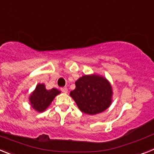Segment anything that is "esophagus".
<instances>
[{"label":"esophagus","instance_id":"1","mask_svg":"<svg viewBox=\"0 0 154 154\" xmlns=\"http://www.w3.org/2000/svg\"><path fill=\"white\" fill-rule=\"evenodd\" d=\"M60 90H61V91L63 92V93H67V91H68L67 88H62Z\"/></svg>","mask_w":154,"mask_h":154}]
</instances>
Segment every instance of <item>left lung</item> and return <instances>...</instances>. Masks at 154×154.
Instances as JSON below:
<instances>
[{
    "mask_svg": "<svg viewBox=\"0 0 154 154\" xmlns=\"http://www.w3.org/2000/svg\"><path fill=\"white\" fill-rule=\"evenodd\" d=\"M75 85L69 95L85 114L101 113L112 104V87L105 77L95 73L84 75L76 81Z\"/></svg>",
    "mask_w": 154,
    "mask_h": 154,
    "instance_id": "8db88e82",
    "label": "left lung"
}]
</instances>
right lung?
<instances>
[{
    "label": "right lung",
    "instance_id": "right-lung-1",
    "mask_svg": "<svg viewBox=\"0 0 154 154\" xmlns=\"http://www.w3.org/2000/svg\"><path fill=\"white\" fill-rule=\"evenodd\" d=\"M60 94V91L57 88L47 90L44 84H38L29 96L31 107L38 112H44L50 105L55 97Z\"/></svg>",
    "mask_w": 154,
    "mask_h": 154
}]
</instances>
